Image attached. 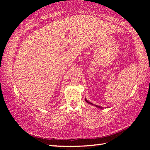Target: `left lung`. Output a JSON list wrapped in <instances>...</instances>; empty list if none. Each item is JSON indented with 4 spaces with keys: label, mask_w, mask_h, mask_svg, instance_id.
<instances>
[{
    "label": "left lung",
    "mask_w": 150,
    "mask_h": 150,
    "mask_svg": "<svg viewBox=\"0 0 150 150\" xmlns=\"http://www.w3.org/2000/svg\"><path fill=\"white\" fill-rule=\"evenodd\" d=\"M85 101H86V102H87V103H88V104H90V105H94V106H96V107H97V108H100V109H102V108H103V107H101V106H98V105H93V103H91V102H89V101H88V100H87V99H86V98H85Z\"/></svg>",
    "instance_id": "1"
}]
</instances>
